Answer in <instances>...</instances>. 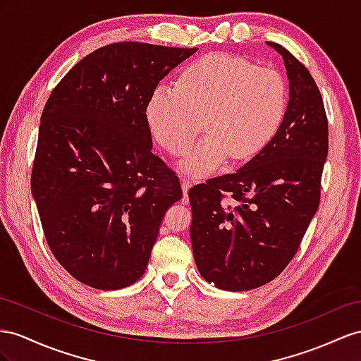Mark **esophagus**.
<instances>
[{"mask_svg": "<svg viewBox=\"0 0 361 361\" xmlns=\"http://www.w3.org/2000/svg\"><path fill=\"white\" fill-rule=\"evenodd\" d=\"M192 184H193V181L190 178H186V177L181 178V189L184 193V198H183L184 202H188V190L192 188Z\"/></svg>", "mask_w": 361, "mask_h": 361, "instance_id": "34e87169", "label": "esophagus"}]
</instances>
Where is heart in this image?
Segmentation results:
<instances>
[{"mask_svg":"<svg viewBox=\"0 0 361 361\" xmlns=\"http://www.w3.org/2000/svg\"><path fill=\"white\" fill-rule=\"evenodd\" d=\"M288 106V88L279 71L248 59L212 53L184 68L177 88L157 87L146 105L155 142L172 155L188 152L204 126L209 134L181 166L201 177L233 155L250 160L279 133Z\"/></svg>","mask_w":361,"mask_h":361,"instance_id":"obj_1","label":"heart"}]
</instances>
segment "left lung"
Returning a JSON list of instances; mask_svg holds the SVG:
<instances>
[{
	"label": "left lung",
	"mask_w": 361,
	"mask_h": 361,
	"mask_svg": "<svg viewBox=\"0 0 361 361\" xmlns=\"http://www.w3.org/2000/svg\"><path fill=\"white\" fill-rule=\"evenodd\" d=\"M267 44L282 56L290 80L279 133L235 173L189 190L198 271L227 291L269 283L290 264L319 209L328 155V118L316 82L282 45Z\"/></svg>",
	"instance_id": "obj_1"
}]
</instances>
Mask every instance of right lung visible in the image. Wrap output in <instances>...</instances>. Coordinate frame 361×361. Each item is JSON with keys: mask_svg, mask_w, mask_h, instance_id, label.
I'll return each mask as SVG.
<instances>
[{"mask_svg": "<svg viewBox=\"0 0 361 361\" xmlns=\"http://www.w3.org/2000/svg\"><path fill=\"white\" fill-rule=\"evenodd\" d=\"M198 49L116 42L90 53L44 106L32 193L53 256L75 279L120 290L145 273L180 180L152 154L146 105Z\"/></svg>", "mask_w": 361, "mask_h": 361, "instance_id": "right-lung-1", "label": "right lung"}]
</instances>
